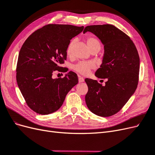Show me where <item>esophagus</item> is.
<instances>
[{
	"instance_id": "34e87169",
	"label": "esophagus",
	"mask_w": 155,
	"mask_h": 155,
	"mask_svg": "<svg viewBox=\"0 0 155 155\" xmlns=\"http://www.w3.org/2000/svg\"><path fill=\"white\" fill-rule=\"evenodd\" d=\"M78 79H79V83H82V82H83V81H84V79H83V77L79 76Z\"/></svg>"
}]
</instances>
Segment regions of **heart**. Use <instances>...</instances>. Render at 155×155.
I'll use <instances>...</instances> for the list:
<instances>
[{
    "mask_svg": "<svg viewBox=\"0 0 155 155\" xmlns=\"http://www.w3.org/2000/svg\"><path fill=\"white\" fill-rule=\"evenodd\" d=\"M74 40H72L70 42L67 48V54L70 55L72 52V46L74 45ZM87 43L89 50L93 48H101L100 42L98 41L94 37H88L87 39ZM95 68V64L91 61H79L77 64H74L73 66V69L77 72L81 74L82 75H87L90 72L92 69Z\"/></svg>",
    "mask_w": 155,
    "mask_h": 155,
    "instance_id": "heart-1",
    "label": "heart"
}]
</instances>
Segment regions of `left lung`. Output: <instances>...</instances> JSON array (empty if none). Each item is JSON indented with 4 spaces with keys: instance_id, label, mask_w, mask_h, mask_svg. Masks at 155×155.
Listing matches in <instances>:
<instances>
[{
    "instance_id": "left-lung-1",
    "label": "left lung",
    "mask_w": 155,
    "mask_h": 155,
    "mask_svg": "<svg viewBox=\"0 0 155 155\" xmlns=\"http://www.w3.org/2000/svg\"><path fill=\"white\" fill-rule=\"evenodd\" d=\"M90 31L104 45V55L95 76L107 79L103 86L96 80L86 78L88 92L86 104L94 114L108 117L119 112L137 88L140 58L130 37L112 25L85 27L83 34Z\"/></svg>"
}]
</instances>
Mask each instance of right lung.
Segmentation results:
<instances>
[{"label":"right lung","mask_w":155,"mask_h":155,"mask_svg":"<svg viewBox=\"0 0 155 155\" xmlns=\"http://www.w3.org/2000/svg\"><path fill=\"white\" fill-rule=\"evenodd\" d=\"M84 26L50 24L36 30L22 45L17 64V82L31 110L46 115L61 107L68 92L77 85V74L70 71L53 79L54 71L67 59V46Z\"/></svg>","instance_id":"add662e5"}]
</instances>
